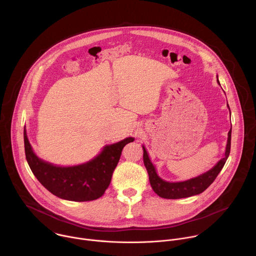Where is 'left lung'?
Here are the masks:
<instances>
[{
  "label": "left lung",
  "mask_w": 256,
  "mask_h": 256,
  "mask_svg": "<svg viewBox=\"0 0 256 256\" xmlns=\"http://www.w3.org/2000/svg\"><path fill=\"white\" fill-rule=\"evenodd\" d=\"M218 83L220 84L218 80H216ZM229 107V105H228ZM231 130L228 132V140H227V147H226V152H225V157L222 158L220 161H218L210 170L208 172L186 180V181H181V182H167L160 178L156 172V169L154 165L152 164L149 155L146 151L144 147L142 146V150H144V164L147 168L148 174H149V180L151 186L153 190L161 198H169V200H176V198H190L196 194H200L202 192H204L212 184L218 174L220 173L222 168L224 167L229 154H230V149H231Z\"/></svg>",
  "instance_id": "obj_1"
}]
</instances>
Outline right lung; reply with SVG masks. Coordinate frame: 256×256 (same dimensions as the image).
I'll use <instances>...</instances> for the list:
<instances>
[{
  "label": "right lung",
  "mask_w": 256,
  "mask_h": 256,
  "mask_svg": "<svg viewBox=\"0 0 256 256\" xmlns=\"http://www.w3.org/2000/svg\"><path fill=\"white\" fill-rule=\"evenodd\" d=\"M134 140L126 138L105 146L97 157L85 164L60 167L44 162L34 154L24 128L25 156L32 173L52 194L72 202H89L102 196L110 184L124 147Z\"/></svg>",
  "instance_id": "obj_1"
}]
</instances>
